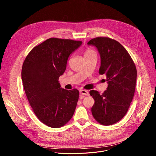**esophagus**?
I'll return each instance as SVG.
<instances>
[{"label": "esophagus", "mask_w": 156, "mask_h": 156, "mask_svg": "<svg viewBox=\"0 0 156 156\" xmlns=\"http://www.w3.org/2000/svg\"><path fill=\"white\" fill-rule=\"evenodd\" d=\"M80 94L81 95H89L88 92L87 90H80Z\"/></svg>", "instance_id": "esophagus-1"}]
</instances>
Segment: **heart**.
<instances>
[{
  "label": "heart",
  "instance_id": "obj_1",
  "mask_svg": "<svg viewBox=\"0 0 156 156\" xmlns=\"http://www.w3.org/2000/svg\"><path fill=\"white\" fill-rule=\"evenodd\" d=\"M92 54H95V52L92 50V49L87 48L86 51L85 52L84 56H88V55H92Z\"/></svg>",
  "mask_w": 156,
  "mask_h": 156
}]
</instances>
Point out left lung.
Returning <instances> with one entry per match:
<instances>
[{
  "label": "left lung",
  "mask_w": 156,
  "mask_h": 156,
  "mask_svg": "<svg viewBox=\"0 0 156 156\" xmlns=\"http://www.w3.org/2000/svg\"><path fill=\"white\" fill-rule=\"evenodd\" d=\"M87 44L99 52V73L106 76L108 84L102 94L94 90L90 91L95 101L92 115L101 125H113L125 116L133 100L137 76L135 65L125 47L115 40L97 37Z\"/></svg>",
  "instance_id": "8db88e82"
}]
</instances>
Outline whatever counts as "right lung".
<instances>
[{"instance_id": "right-lung-1", "label": "right lung", "mask_w": 156, "mask_h": 156, "mask_svg": "<svg viewBox=\"0 0 156 156\" xmlns=\"http://www.w3.org/2000/svg\"><path fill=\"white\" fill-rule=\"evenodd\" d=\"M81 41L51 38L35 47L24 60L21 79L28 102L38 119L51 128H60L71 119L79 97L58 81L66 69L70 54Z\"/></svg>"}]
</instances>
